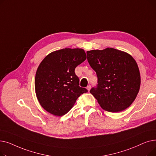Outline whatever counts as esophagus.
<instances>
[{"mask_svg":"<svg viewBox=\"0 0 156 156\" xmlns=\"http://www.w3.org/2000/svg\"><path fill=\"white\" fill-rule=\"evenodd\" d=\"M87 89L88 90V91H90V90L91 89V86H90V85H88V86H87Z\"/></svg>","mask_w":156,"mask_h":156,"instance_id":"obj_1","label":"esophagus"}]
</instances>
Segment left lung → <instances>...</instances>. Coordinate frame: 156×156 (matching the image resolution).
I'll list each match as a JSON object with an SVG mask.
<instances>
[{
  "label": "left lung",
  "mask_w": 156,
  "mask_h": 156,
  "mask_svg": "<svg viewBox=\"0 0 156 156\" xmlns=\"http://www.w3.org/2000/svg\"><path fill=\"white\" fill-rule=\"evenodd\" d=\"M87 54L97 76V87L90 92L105 111L126 109L135 101L140 87V71L135 59L113 48L90 51Z\"/></svg>",
  "instance_id": "8db88e82"
}]
</instances>
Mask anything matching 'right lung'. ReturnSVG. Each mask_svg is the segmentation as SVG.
Here are the masks:
<instances>
[{
	"instance_id": "right-lung-1",
	"label": "right lung",
	"mask_w": 156,
	"mask_h": 156,
	"mask_svg": "<svg viewBox=\"0 0 156 156\" xmlns=\"http://www.w3.org/2000/svg\"><path fill=\"white\" fill-rule=\"evenodd\" d=\"M87 59L81 48H63L47 55L35 76V92L42 107L55 116L68 113L78 98L88 92L80 87L76 67Z\"/></svg>"
}]
</instances>
